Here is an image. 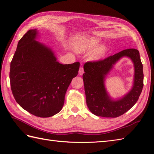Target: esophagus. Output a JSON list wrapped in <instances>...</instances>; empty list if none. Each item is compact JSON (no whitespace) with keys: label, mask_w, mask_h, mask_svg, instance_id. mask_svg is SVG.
Instances as JSON below:
<instances>
[{"label":"esophagus","mask_w":154,"mask_h":154,"mask_svg":"<svg viewBox=\"0 0 154 154\" xmlns=\"http://www.w3.org/2000/svg\"><path fill=\"white\" fill-rule=\"evenodd\" d=\"M83 72H84V70H83V67H81L80 69H79V74H80V75H82Z\"/></svg>","instance_id":"34e87169"}]
</instances>
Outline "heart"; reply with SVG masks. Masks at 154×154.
I'll return each mask as SVG.
<instances>
[{"instance_id": "1", "label": "heart", "mask_w": 154, "mask_h": 154, "mask_svg": "<svg viewBox=\"0 0 154 154\" xmlns=\"http://www.w3.org/2000/svg\"><path fill=\"white\" fill-rule=\"evenodd\" d=\"M100 43V39L97 37L80 36L74 39V48L79 53L87 52V51H91L95 48ZM107 51H108V49L105 45H99L93 50L90 54V58L94 61H98L105 57Z\"/></svg>"}]
</instances>
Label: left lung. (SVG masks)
Returning a JSON list of instances; mask_svg holds the SVG:
<instances>
[{
	"label": "left lung",
	"instance_id": "obj_1",
	"mask_svg": "<svg viewBox=\"0 0 154 154\" xmlns=\"http://www.w3.org/2000/svg\"><path fill=\"white\" fill-rule=\"evenodd\" d=\"M126 56L132 60L134 66V84L132 89L123 98L113 100L104 87L106 76L113 65ZM83 74L86 102L92 114L104 118H117L123 115L136 104L143 87V64L139 51L127 49L106 58L96 62H87L83 66Z\"/></svg>",
	"mask_w": 154,
	"mask_h": 154
}]
</instances>
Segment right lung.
I'll return each mask as SVG.
<instances>
[{"mask_svg": "<svg viewBox=\"0 0 154 154\" xmlns=\"http://www.w3.org/2000/svg\"><path fill=\"white\" fill-rule=\"evenodd\" d=\"M38 31L22 37L10 65L11 89L17 103L32 115L49 118L58 113L80 63H60L51 48L36 41Z\"/></svg>", "mask_w": 154, "mask_h": 154, "instance_id": "add662e5", "label": "right lung"}]
</instances>
